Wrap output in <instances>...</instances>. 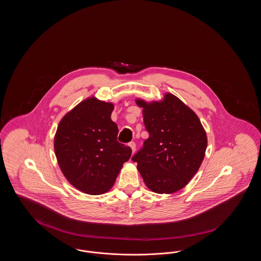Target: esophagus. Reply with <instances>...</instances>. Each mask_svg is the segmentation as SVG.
Returning <instances> with one entry per match:
<instances>
[{"label":"esophagus","instance_id":"esophagus-1","mask_svg":"<svg viewBox=\"0 0 261 261\" xmlns=\"http://www.w3.org/2000/svg\"><path fill=\"white\" fill-rule=\"evenodd\" d=\"M129 146H130V148L132 149L133 152L136 150V143H135V142H130V143H129Z\"/></svg>","mask_w":261,"mask_h":261}]
</instances>
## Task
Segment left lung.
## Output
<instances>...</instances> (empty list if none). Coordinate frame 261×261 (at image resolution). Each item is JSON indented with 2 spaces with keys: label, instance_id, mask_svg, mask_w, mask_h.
Segmentation results:
<instances>
[{
  "label": "left lung",
  "instance_id": "8db88e82",
  "mask_svg": "<svg viewBox=\"0 0 261 261\" xmlns=\"http://www.w3.org/2000/svg\"><path fill=\"white\" fill-rule=\"evenodd\" d=\"M136 103L143 108L149 138L132 161L149 190L175 193L198 172L207 147L206 133L198 115L172 94L161 101L137 99Z\"/></svg>",
  "mask_w": 261,
  "mask_h": 261
}]
</instances>
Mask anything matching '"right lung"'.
<instances>
[{"instance_id": "add662e5", "label": "right lung", "mask_w": 261, "mask_h": 261, "mask_svg": "<svg viewBox=\"0 0 261 261\" xmlns=\"http://www.w3.org/2000/svg\"><path fill=\"white\" fill-rule=\"evenodd\" d=\"M112 102L94 97L67 112L58 126L55 152L67 181L88 195H101L113 186L132 149L117 141L111 118Z\"/></svg>"}]
</instances>
